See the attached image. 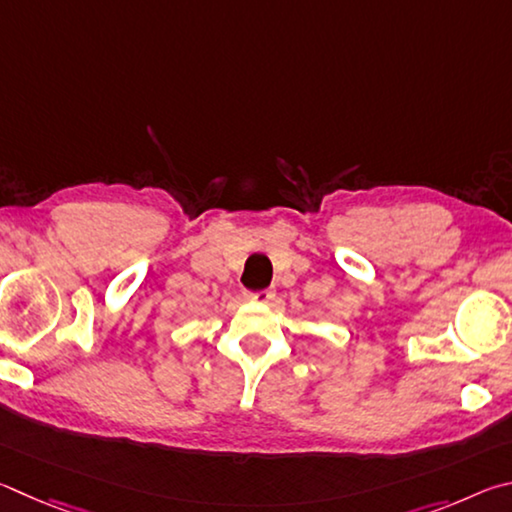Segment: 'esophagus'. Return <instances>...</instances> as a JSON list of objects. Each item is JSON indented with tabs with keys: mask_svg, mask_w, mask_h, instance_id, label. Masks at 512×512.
Instances as JSON below:
<instances>
[{
	"mask_svg": "<svg viewBox=\"0 0 512 512\" xmlns=\"http://www.w3.org/2000/svg\"><path fill=\"white\" fill-rule=\"evenodd\" d=\"M274 288H267V290H261V292H249L247 299L249 301H256V303H270L274 299Z\"/></svg>",
	"mask_w": 512,
	"mask_h": 512,
	"instance_id": "1",
	"label": "esophagus"
}]
</instances>
